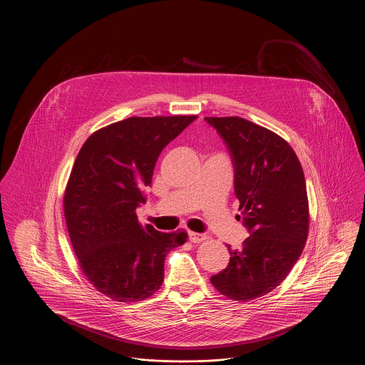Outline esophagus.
I'll return each mask as SVG.
<instances>
[{
  "label": "esophagus",
  "instance_id": "esophagus-1",
  "mask_svg": "<svg viewBox=\"0 0 365 365\" xmlns=\"http://www.w3.org/2000/svg\"><path fill=\"white\" fill-rule=\"evenodd\" d=\"M189 239L192 243H201L207 239V236L204 233H196V232H190L189 233Z\"/></svg>",
  "mask_w": 365,
  "mask_h": 365
}]
</instances>
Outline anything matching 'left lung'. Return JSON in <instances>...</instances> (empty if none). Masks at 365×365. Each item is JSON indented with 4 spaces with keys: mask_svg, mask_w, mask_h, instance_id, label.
Returning <instances> with one entry per match:
<instances>
[{
    "mask_svg": "<svg viewBox=\"0 0 365 365\" xmlns=\"http://www.w3.org/2000/svg\"><path fill=\"white\" fill-rule=\"evenodd\" d=\"M232 155L237 220L250 233L240 250L211 277L214 287L235 302L274 290L302 255L309 233V200L302 164L277 133L239 116L205 118Z\"/></svg>",
    "mask_w": 365,
    "mask_h": 365,
    "instance_id": "left-lung-1",
    "label": "left lung"
}]
</instances>
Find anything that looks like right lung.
<instances>
[{
	"label": "right lung",
	"instance_id": "right-lung-1",
	"mask_svg": "<svg viewBox=\"0 0 365 365\" xmlns=\"http://www.w3.org/2000/svg\"><path fill=\"white\" fill-rule=\"evenodd\" d=\"M190 116L128 118L93 133L81 148L63 196L65 220L86 278L113 302L135 303L164 281V261L187 239L141 226L136 208L145 202L155 163Z\"/></svg>",
	"mask_w": 365,
	"mask_h": 365
}]
</instances>
